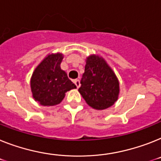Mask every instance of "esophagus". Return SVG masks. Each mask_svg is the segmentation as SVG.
<instances>
[{
	"label": "esophagus",
	"instance_id": "1",
	"mask_svg": "<svg viewBox=\"0 0 161 161\" xmlns=\"http://www.w3.org/2000/svg\"><path fill=\"white\" fill-rule=\"evenodd\" d=\"M74 84L76 85V87H78V88L80 87V81H79V79H75V80H74Z\"/></svg>",
	"mask_w": 161,
	"mask_h": 161
}]
</instances>
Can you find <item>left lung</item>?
Listing matches in <instances>:
<instances>
[{"mask_svg":"<svg viewBox=\"0 0 161 161\" xmlns=\"http://www.w3.org/2000/svg\"><path fill=\"white\" fill-rule=\"evenodd\" d=\"M78 89L89 106L105 110L113 106L119 97V83L114 71L102 57L89 55Z\"/></svg>","mask_w":161,"mask_h":161,"instance_id":"left-lung-1","label":"left lung"}]
</instances>
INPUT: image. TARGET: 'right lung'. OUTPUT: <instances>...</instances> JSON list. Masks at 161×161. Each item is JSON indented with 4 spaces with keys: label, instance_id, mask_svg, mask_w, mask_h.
<instances>
[{
    "label": "right lung",
    "instance_id": "right-lung-1",
    "mask_svg": "<svg viewBox=\"0 0 161 161\" xmlns=\"http://www.w3.org/2000/svg\"><path fill=\"white\" fill-rule=\"evenodd\" d=\"M62 60L61 53L48 55L32 73L30 81L32 97L42 106L58 105L64 99L66 92L76 88L60 68Z\"/></svg>",
    "mask_w": 161,
    "mask_h": 161
}]
</instances>
